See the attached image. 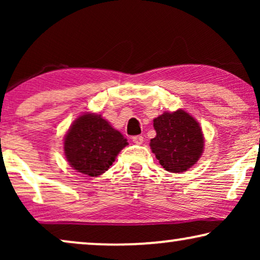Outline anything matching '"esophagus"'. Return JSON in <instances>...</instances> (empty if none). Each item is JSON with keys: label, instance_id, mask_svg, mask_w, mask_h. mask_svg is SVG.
<instances>
[{"label": "esophagus", "instance_id": "1", "mask_svg": "<svg viewBox=\"0 0 260 260\" xmlns=\"http://www.w3.org/2000/svg\"><path fill=\"white\" fill-rule=\"evenodd\" d=\"M133 142H134L135 144H142V143H143V136H141V135L134 136L133 137Z\"/></svg>", "mask_w": 260, "mask_h": 260}]
</instances>
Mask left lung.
<instances>
[{
  "instance_id": "left-lung-1",
  "label": "left lung",
  "mask_w": 260,
  "mask_h": 260,
  "mask_svg": "<svg viewBox=\"0 0 260 260\" xmlns=\"http://www.w3.org/2000/svg\"><path fill=\"white\" fill-rule=\"evenodd\" d=\"M154 127L156 137L150 141V148L167 172H186L199 161L204 134L189 113L183 110L165 112L154 119Z\"/></svg>"
}]
</instances>
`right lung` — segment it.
Here are the masks:
<instances>
[{
	"mask_svg": "<svg viewBox=\"0 0 260 260\" xmlns=\"http://www.w3.org/2000/svg\"><path fill=\"white\" fill-rule=\"evenodd\" d=\"M127 142L101 115L85 113L67 131L63 151L77 172L88 176L105 173Z\"/></svg>",
	"mask_w": 260,
	"mask_h": 260,
	"instance_id": "1",
	"label": "right lung"
}]
</instances>
